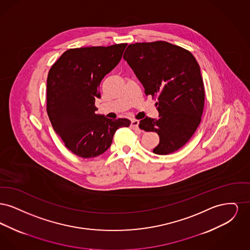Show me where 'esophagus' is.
I'll use <instances>...</instances> for the list:
<instances>
[{
	"label": "esophagus",
	"instance_id": "34e87169",
	"mask_svg": "<svg viewBox=\"0 0 250 250\" xmlns=\"http://www.w3.org/2000/svg\"><path fill=\"white\" fill-rule=\"evenodd\" d=\"M139 121L138 120H132L131 121V127L133 128V129H138V130H140V128H139Z\"/></svg>",
	"mask_w": 250,
	"mask_h": 250
}]
</instances>
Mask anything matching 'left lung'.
Segmentation results:
<instances>
[{"label":"left lung","mask_w":250,"mask_h":250,"mask_svg":"<svg viewBox=\"0 0 250 250\" xmlns=\"http://www.w3.org/2000/svg\"><path fill=\"white\" fill-rule=\"evenodd\" d=\"M144 87L157 97L158 119L146 117L139 126L156 132V155L182 148L197 130L204 107V85L198 62L190 51L165 41L130 44L124 54Z\"/></svg>","instance_id":"8db88e82"}]
</instances>
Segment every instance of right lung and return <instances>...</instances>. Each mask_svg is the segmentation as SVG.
Instances as JSON below:
<instances>
[{"mask_svg":"<svg viewBox=\"0 0 250 250\" xmlns=\"http://www.w3.org/2000/svg\"><path fill=\"white\" fill-rule=\"evenodd\" d=\"M126 43L108 47L70 48L48 72L47 112L53 129L73 154L92 158L105 153L125 118L108 119L95 114L99 85L123 56Z\"/></svg>","mask_w":250,"mask_h":250,"instance_id":"1","label":"right lung"}]
</instances>
